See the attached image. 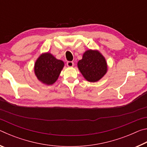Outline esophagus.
<instances>
[{
  "label": "esophagus",
  "mask_w": 147,
  "mask_h": 147,
  "mask_svg": "<svg viewBox=\"0 0 147 147\" xmlns=\"http://www.w3.org/2000/svg\"><path fill=\"white\" fill-rule=\"evenodd\" d=\"M67 65L69 67H73L74 65V63L73 61H69L67 62Z\"/></svg>",
  "instance_id": "1"
}]
</instances>
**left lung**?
Returning a JSON list of instances; mask_svg holds the SVG:
<instances>
[{
	"label": "left lung",
	"instance_id": "1",
	"mask_svg": "<svg viewBox=\"0 0 147 147\" xmlns=\"http://www.w3.org/2000/svg\"><path fill=\"white\" fill-rule=\"evenodd\" d=\"M78 67L84 78L90 82L98 81L106 73L107 63L98 51L88 50L78 62Z\"/></svg>",
	"mask_w": 147,
	"mask_h": 147
}]
</instances>
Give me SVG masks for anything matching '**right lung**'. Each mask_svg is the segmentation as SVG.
I'll use <instances>...</instances> for the list:
<instances>
[{"instance_id": "1", "label": "right lung", "mask_w": 147, "mask_h": 147, "mask_svg": "<svg viewBox=\"0 0 147 147\" xmlns=\"http://www.w3.org/2000/svg\"><path fill=\"white\" fill-rule=\"evenodd\" d=\"M63 66V61L56 59L49 53H45L35 63V74L42 83L52 85L58 78Z\"/></svg>"}]
</instances>
